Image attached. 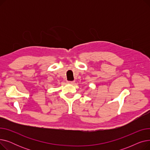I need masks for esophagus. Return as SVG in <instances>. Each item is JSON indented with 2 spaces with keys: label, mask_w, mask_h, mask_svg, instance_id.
<instances>
[{
  "label": "esophagus",
  "mask_w": 150,
  "mask_h": 150,
  "mask_svg": "<svg viewBox=\"0 0 150 150\" xmlns=\"http://www.w3.org/2000/svg\"><path fill=\"white\" fill-rule=\"evenodd\" d=\"M67 83L68 84H74L75 83V81H67Z\"/></svg>",
  "instance_id": "1"
}]
</instances>
